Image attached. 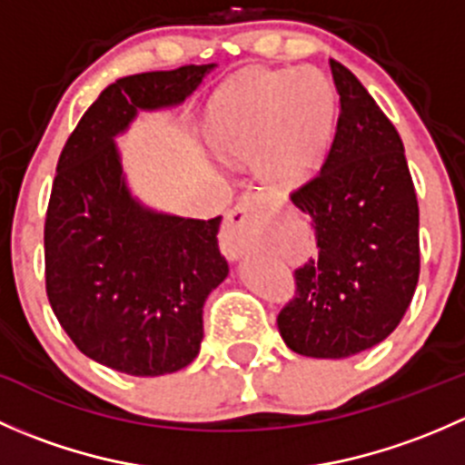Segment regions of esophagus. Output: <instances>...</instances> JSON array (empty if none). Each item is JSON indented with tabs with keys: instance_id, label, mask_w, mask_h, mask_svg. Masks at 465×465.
I'll return each instance as SVG.
<instances>
[{
	"instance_id": "34e87169",
	"label": "esophagus",
	"mask_w": 465,
	"mask_h": 465,
	"mask_svg": "<svg viewBox=\"0 0 465 465\" xmlns=\"http://www.w3.org/2000/svg\"><path fill=\"white\" fill-rule=\"evenodd\" d=\"M265 204L256 195H245L236 209L229 213L223 229V250L227 256H238L254 247L261 241L262 224H265Z\"/></svg>"
}]
</instances>
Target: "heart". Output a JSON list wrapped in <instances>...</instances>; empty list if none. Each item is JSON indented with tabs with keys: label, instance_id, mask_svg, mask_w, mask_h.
<instances>
[{
	"label": "heart",
	"instance_id": "heart-1",
	"mask_svg": "<svg viewBox=\"0 0 465 465\" xmlns=\"http://www.w3.org/2000/svg\"><path fill=\"white\" fill-rule=\"evenodd\" d=\"M335 103L332 83L320 69H254L215 96L206 137L227 157L259 153L270 180L297 182L322 162Z\"/></svg>",
	"mask_w": 465,
	"mask_h": 465
}]
</instances>
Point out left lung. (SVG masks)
<instances>
[{
  "mask_svg": "<svg viewBox=\"0 0 465 465\" xmlns=\"http://www.w3.org/2000/svg\"><path fill=\"white\" fill-rule=\"evenodd\" d=\"M340 114L315 177L290 198L308 213L317 254L294 270L276 317L299 355L349 358L391 335L420 272L419 200L398 130L362 83L331 60Z\"/></svg>",
  "mask_w": 465,
  "mask_h": 465,
  "instance_id": "left-lung-1",
  "label": "left lung"
}]
</instances>
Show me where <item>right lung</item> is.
<instances>
[{"label": "right lung", "instance_id": "1", "mask_svg": "<svg viewBox=\"0 0 465 465\" xmlns=\"http://www.w3.org/2000/svg\"><path fill=\"white\" fill-rule=\"evenodd\" d=\"M213 64L119 78L60 153L45 220L51 311L81 353L128 376L184 369L200 353L203 308L229 274L220 220L154 213L133 200L114 137L137 110L177 105Z\"/></svg>", "mask_w": 465, "mask_h": 465}]
</instances>
